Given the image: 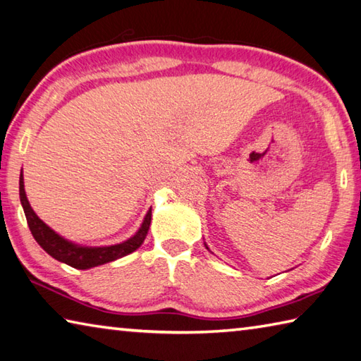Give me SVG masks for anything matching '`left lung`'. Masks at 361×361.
Returning a JSON list of instances; mask_svg holds the SVG:
<instances>
[{
  "label": "left lung",
  "instance_id": "obj_1",
  "mask_svg": "<svg viewBox=\"0 0 361 361\" xmlns=\"http://www.w3.org/2000/svg\"><path fill=\"white\" fill-rule=\"evenodd\" d=\"M205 246H207V245H205ZM207 249H208V247H207Z\"/></svg>",
  "mask_w": 361,
  "mask_h": 361
}]
</instances>
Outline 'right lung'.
<instances>
[{"instance_id":"add662e5","label":"right lung","mask_w":361,"mask_h":361,"mask_svg":"<svg viewBox=\"0 0 361 361\" xmlns=\"http://www.w3.org/2000/svg\"><path fill=\"white\" fill-rule=\"evenodd\" d=\"M20 202L23 207V212L26 216V222L32 233V237L37 241L45 252L50 254L51 257L63 262L69 267L78 268V270H88L97 265L109 264L116 259H121L124 255L134 252L137 247H140L143 241L147 238L149 224H152V209L147 213L145 219H143L142 226L134 237L123 241L120 245L114 246H102V247H88L72 243V241L64 240L60 237L55 231L45 224L44 221L37 218V214L32 212L28 199L25 194V185H23V175L20 173Z\"/></svg>"}]
</instances>
